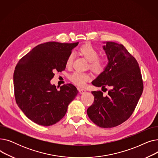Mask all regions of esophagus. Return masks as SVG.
Returning <instances> with one entry per match:
<instances>
[{
	"label": "esophagus",
	"instance_id": "obj_1",
	"mask_svg": "<svg viewBox=\"0 0 158 158\" xmlns=\"http://www.w3.org/2000/svg\"><path fill=\"white\" fill-rule=\"evenodd\" d=\"M78 91H79V94H84V93H85V92H86V91L85 89H82V88H79V89H78Z\"/></svg>",
	"mask_w": 158,
	"mask_h": 158
}]
</instances>
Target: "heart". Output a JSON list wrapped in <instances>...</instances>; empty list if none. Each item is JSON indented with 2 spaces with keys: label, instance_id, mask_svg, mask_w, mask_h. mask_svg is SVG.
Segmentation results:
<instances>
[{
  "label": "heart",
  "instance_id": "1",
  "mask_svg": "<svg viewBox=\"0 0 158 158\" xmlns=\"http://www.w3.org/2000/svg\"><path fill=\"white\" fill-rule=\"evenodd\" d=\"M79 52L89 61V68L95 73H102L106 68L107 58L104 56H99L98 50L92 45L85 44L82 45L79 49ZM73 59L74 54L72 52L69 55L66 61L67 67H70L72 65ZM69 78L73 84L79 87H83L91 79L92 76L88 73L76 71L70 74Z\"/></svg>",
  "mask_w": 158,
  "mask_h": 158
}]
</instances>
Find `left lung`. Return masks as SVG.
Here are the masks:
<instances>
[{"mask_svg": "<svg viewBox=\"0 0 158 158\" xmlns=\"http://www.w3.org/2000/svg\"><path fill=\"white\" fill-rule=\"evenodd\" d=\"M104 49L109 63L92 84L102 90L110 89L106 96L101 91L92 92L94 101L87 114L97 126L111 128L132 115L142 94L143 82L138 61L123 45L107 41Z\"/></svg>", "mask_w": 158, "mask_h": 158, "instance_id": "1", "label": "left lung"}]
</instances>
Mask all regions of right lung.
Returning a JSON list of instances; mask_svg holds the SVG:
<instances>
[{"label": "right lung", "instance_id": "add662e5", "mask_svg": "<svg viewBox=\"0 0 158 158\" xmlns=\"http://www.w3.org/2000/svg\"><path fill=\"white\" fill-rule=\"evenodd\" d=\"M78 45L48 41L40 44L22 57L13 74L16 102L26 117L38 125L50 126L65 115L77 95L72 84L57 89L51 85L54 72H62L72 49Z\"/></svg>", "mask_w": 158, "mask_h": 158}]
</instances>
